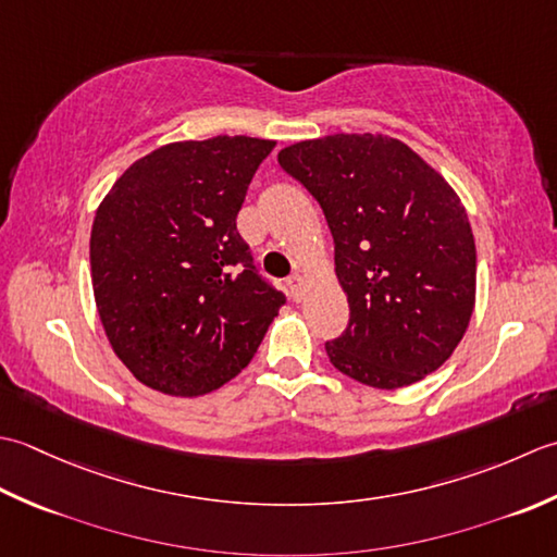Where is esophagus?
Returning <instances> with one entry per match:
<instances>
[{
	"label": "esophagus",
	"instance_id": "34e87169",
	"mask_svg": "<svg viewBox=\"0 0 557 557\" xmlns=\"http://www.w3.org/2000/svg\"><path fill=\"white\" fill-rule=\"evenodd\" d=\"M286 293L290 300H300L302 298V283H300V276L293 274L290 278H286Z\"/></svg>",
	"mask_w": 557,
	"mask_h": 557
}]
</instances>
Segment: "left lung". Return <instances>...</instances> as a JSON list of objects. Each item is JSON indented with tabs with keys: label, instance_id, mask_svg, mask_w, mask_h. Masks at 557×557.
Segmentation results:
<instances>
[{
	"label": "left lung",
	"instance_id": "8db88e82",
	"mask_svg": "<svg viewBox=\"0 0 557 557\" xmlns=\"http://www.w3.org/2000/svg\"><path fill=\"white\" fill-rule=\"evenodd\" d=\"M278 163L317 199L334 237L350 317L324 344L332 366L377 389L435 372L475 300V243L457 191L382 134L300 141L281 149Z\"/></svg>",
	"mask_w": 557,
	"mask_h": 557
}]
</instances>
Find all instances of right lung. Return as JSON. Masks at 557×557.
<instances>
[{
  "label": "right lung",
  "instance_id": "right-lung-1",
  "mask_svg": "<svg viewBox=\"0 0 557 557\" xmlns=\"http://www.w3.org/2000/svg\"><path fill=\"white\" fill-rule=\"evenodd\" d=\"M276 141L213 136L132 163L96 211L90 276L117 358L146 387L201 396L257 354L286 295L237 233L247 187Z\"/></svg>",
  "mask_w": 557,
  "mask_h": 557
}]
</instances>
